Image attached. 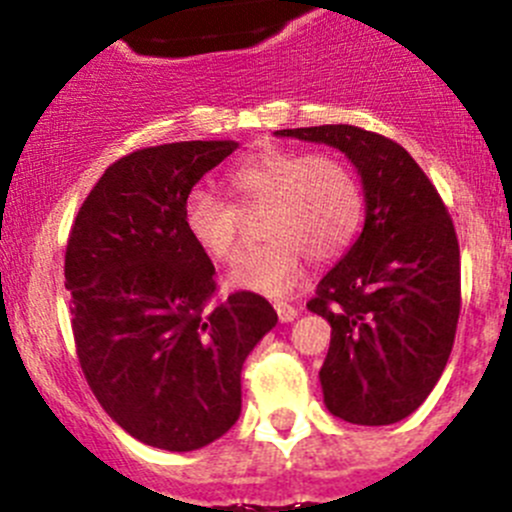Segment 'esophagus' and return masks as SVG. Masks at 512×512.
Segmentation results:
<instances>
[{
  "label": "esophagus",
  "instance_id": "obj_1",
  "mask_svg": "<svg viewBox=\"0 0 512 512\" xmlns=\"http://www.w3.org/2000/svg\"><path fill=\"white\" fill-rule=\"evenodd\" d=\"M275 312H277V317H280L282 324L294 322V319H297V309L287 302H275Z\"/></svg>",
  "mask_w": 512,
  "mask_h": 512
}]
</instances>
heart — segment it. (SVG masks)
Returning <instances> with one entry per match:
<instances>
[{
	"instance_id": "1",
	"label": "heart",
	"mask_w": 512,
	"mask_h": 512,
	"mask_svg": "<svg viewBox=\"0 0 512 512\" xmlns=\"http://www.w3.org/2000/svg\"><path fill=\"white\" fill-rule=\"evenodd\" d=\"M227 183L242 210L265 205L260 247L245 252L227 285L262 294H285L302 277L307 255L329 262L352 245L361 225V190L342 160L322 153L262 151L235 165ZM190 240L218 262L235 260L242 213L215 190L195 185L183 200Z\"/></svg>"
}]
</instances>
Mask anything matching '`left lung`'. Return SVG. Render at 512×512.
Instances as JSON below:
<instances>
[{
  "mask_svg": "<svg viewBox=\"0 0 512 512\" xmlns=\"http://www.w3.org/2000/svg\"><path fill=\"white\" fill-rule=\"evenodd\" d=\"M352 160L364 227L322 277L309 312L332 327L319 369L324 404L359 426L414 414L441 379L461 314V252L441 195L399 143L347 126L275 131Z\"/></svg>",
  "mask_w": 512,
  "mask_h": 512,
  "instance_id": "8db88e82",
  "label": "left lung"
}]
</instances>
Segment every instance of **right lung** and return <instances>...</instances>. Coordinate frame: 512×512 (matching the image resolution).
I'll return each instance as SVG.
<instances>
[{
    "label": "right lung",
    "mask_w": 512,
    "mask_h": 512,
    "mask_svg": "<svg viewBox=\"0 0 512 512\" xmlns=\"http://www.w3.org/2000/svg\"><path fill=\"white\" fill-rule=\"evenodd\" d=\"M235 141L128 153L98 178L66 245L76 354L108 416L141 443L198 451L240 418L247 354L277 324L255 292L215 299L183 200Z\"/></svg>",
    "instance_id": "obj_1"
}]
</instances>
